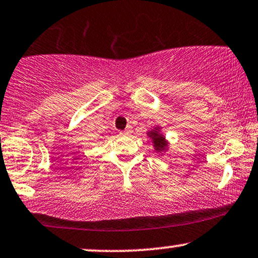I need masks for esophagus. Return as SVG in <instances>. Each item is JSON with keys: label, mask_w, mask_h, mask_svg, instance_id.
Wrapping results in <instances>:
<instances>
[{"label": "esophagus", "mask_w": 258, "mask_h": 258, "mask_svg": "<svg viewBox=\"0 0 258 258\" xmlns=\"http://www.w3.org/2000/svg\"><path fill=\"white\" fill-rule=\"evenodd\" d=\"M131 132H132V127L131 126H127L126 128H125V131H123L122 133H123V135H130V133H131Z\"/></svg>", "instance_id": "1"}]
</instances>
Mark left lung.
Instances as JSON below:
<instances>
[{
  "label": "left lung",
  "mask_w": 258,
  "mask_h": 258,
  "mask_svg": "<svg viewBox=\"0 0 258 258\" xmlns=\"http://www.w3.org/2000/svg\"><path fill=\"white\" fill-rule=\"evenodd\" d=\"M149 136L152 138V143H153V145H155L156 151L161 152V151H163V150H165L167 143H165L164 137H163L161 133H159L158 130H153V131H150Z\"/></svg>",
  "instance_id": "8db88e82"
}]
</instances>
